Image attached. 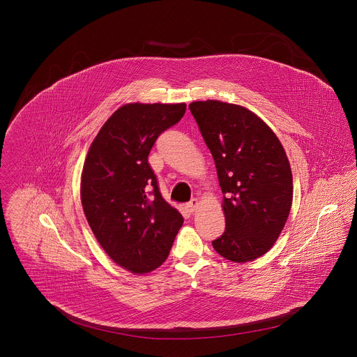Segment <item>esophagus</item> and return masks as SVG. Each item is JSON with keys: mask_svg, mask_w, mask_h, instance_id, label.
Segmentation results:
<instances>
[{"mask_svg": "<svg viewBox=\"0 0 357 357\" xmlns=\"http://www.w3.org/2000/svg\"><path fill=\"white\" fill-rule=\"evenodd\" d=\"M198 204H199L198 199H195V198H194V199H191V201L186 204L187 211H188V213H194V211H195V208L198 207Z\"/></svg>", "mask_w": 357, "mask_h": 357, "instance_id": "34e87169", "label": "esophagus"}]
</instances>
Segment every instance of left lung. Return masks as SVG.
<instances>
[{
  "label": "left lung",
  "instance_id": "left-lung-1",
  "mask_svg": "<svg viewBox=\"0 0 357 357\" xmlns=\"http://www.w3.org/2000/svg\"><path fill=\"white\" fill-rule=\"evenodd\" d=\"M214 158L226 227L218 255L249 262L271 250L293 201L288 156L269 126L245 107L218 100L188 105Z\"/></svg>",
  "mask_w": 357,
  "mask_h": 357
}]
</instances>
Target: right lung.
Returning a JSON list of instances; mask_svg holds the SVG:
<instances>
[{
    "label": "right lung",
    "mask_w": 357,
    "mask_h": 357,
    "mask_svg": "<svg viewBox=\"0 0 357 357\" xmlns=\"http://www.w3.org/2000/svg\"><path fill=\"white\" fill-rule=\"evenodd\" d=\"M185 112V102L126 104L104 123L85 158L80 195L86 221L111 259L136 274L166 261L183 225L159 191L149 153Z\"/></svg>",
    "instance_id": "right-lung-1"
}]
</instances>
